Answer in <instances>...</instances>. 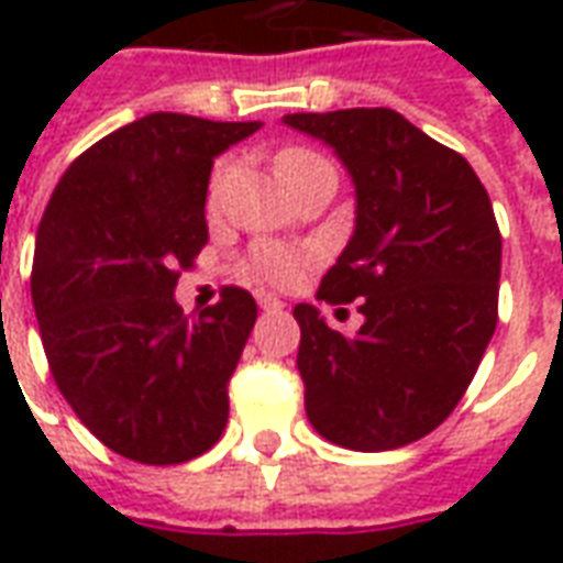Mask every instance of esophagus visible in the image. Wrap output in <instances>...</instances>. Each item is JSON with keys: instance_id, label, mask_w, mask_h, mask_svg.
<instances>
[{"instance_id": "obj_1", "label": "esophagus", "mask_w": 563, "mask_h": 563, "mask_svg": "<svg viewBox=\"0 0 563 563\" xmlns=\"http://www.w3.org/2000/svg\"><path fill=\"white\" fill-rule=\"evenodd\" d=\"M256 301H258V307H262V310H283V301H280V298H277V295L258 292Z\"/></svg>"}]
</instances>
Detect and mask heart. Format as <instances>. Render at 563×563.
<instances>
[{"mask_svg":"<svg viewBox=\"0 0 563 563\" xmlns=\"http://www.w3.org/2000/svg\"><path fill=\"white\" fill-rule=\"evenodd\" d=\"M319 165H329V162L322 159L319 153L313 150H283L280 156H277V172L286 180V186L292 189L307 172H313ZM225 168L217 172V184H213V192L210 198H217V189H220V180ZM317 262L313 256V250H307V246L298 244H277V241H268V244H258L253 250V274H256L258 280L274 283V286H289V283L301 280L310 265Z\"/></svg>","mask_w":563,"mask_h":563,"instance_id":"heart-1","label":"heart"}]
</instances>
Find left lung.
Returning a JSON list of instances; mask_svg holds the SVG:
<instances>
[{"instance_id": "obj_1", "label": "left lung", "mask_w": 563, "mask_h": 563, "mask_svg": "<svg viewBox=\"0 0 563 563\" xmlns=\"http://www.w3.org/2000/svg\"><path fill=\"white\" fill-rule=\"evenodd\" d=\"M283 123L334 150L355 186V229L319 298H358L365 322L341 334L319 307L292 310L307 419L343 449L407 446L455 410L495 334L500 232L488 192L461 153L391 108Z\"/></svg>"}]
</instances>
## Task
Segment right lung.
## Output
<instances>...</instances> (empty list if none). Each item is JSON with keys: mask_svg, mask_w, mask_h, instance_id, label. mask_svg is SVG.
Here are the masks:
<instances>
[{"mask_svg": "<svg viewBox=\"0 0 563 563\" xmlns=\"http://www.w3.org/2000/svg\"><path fill=\"white\" fill-rule=\"evenodd\" d=\"M253 123L156 111L71 162L35 234L32 307L63 398L104 446L139 464L208 452L229 422V377L256 301L222 289L184 317L180 268L208 244L213 159Z\"/></svg>", "mask_w": 563, "mask_h": 563, "instance_id": "right-lung-1", "label": "right lung"}]
</instances>
